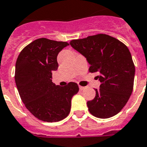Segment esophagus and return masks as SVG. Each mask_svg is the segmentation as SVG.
Returning <instances> with one entry per match:
<instances>
[{
    "label": "esophagus",
    "mask_w": 147,
    "mask_h": 147,
    "mask_svg": "<svg viewBox=\"0 0 147 147\" xmlns=\"http://www.w3.org/2000/svg\"><path fill=\"white\" fill-rule=\"evenodd\" d=\"M84 88H85V87H82V86H79V89H80V90H84Z\"/></svg>",
    "instance_id": "obj_1"
}]
</instances>
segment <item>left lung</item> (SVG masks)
Instances as JSON below:
<instances>
[{
    "label": "left lung",
    "mask_w": 147,
    "mask_h": 147,
    "mask_svg": "<svg viewBox=\"0 0 147 147\" xmlns=\"http://www.w3.org/2000/svg\"><path fill=\"white\" fill-rule=\"evenodd\" d=\"M70 45L90 64L89 71L97 72L100 82L94 100L88 101L90 114L100 119L113 117L122 109L131 95L135 67L131 54L120 40L104 34L72 40Z\"/></svg>",
    "instance_id": "obj_1"
}]
</instances>
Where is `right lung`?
Masks as SVG:
<instances>
[{"instance_id": "right-lung-1", "label": "right lung", "mask_w": 147, "mask_h": 147, "mask_svg": "<svg viewBox=\"0 0 147 147\" xmlns=\"http://www.w3.org/2000/svg\"><path fill=\"white\" fill-rule=\"evenodd\" d=\"M67 42L39 38L25 47L16 63L15 82L26 107L41 121L55 122L68 116L72 96L78 86L69 82L65 87L52 82V71L58 69L57 55Z\"/></svg>"}]
</instances>
